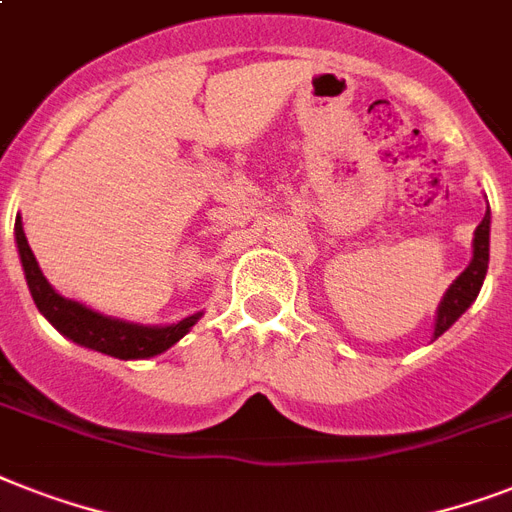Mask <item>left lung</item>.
<instances>
[{"mask_svg": "<svg viewBox=\"0 0 512 512\" xmlns=\"http://www.w3.org/2000/svg\"><path fill=\"white\" fill-rule=\"evenodd\" d=\"M489 231H492V212L486 207V215L481 225L473 233V260L465 271L452 281V287L446 289L444 300L438 303L436 324H433V337H441L470 305L476 303L478 292L484 287L486 271H489Z\"/></svg>", "mask_w": 512, "mask_h": 512, "instance_id": "left-lung-1", "label": "left lung"}]
</instances>
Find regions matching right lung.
<instances>
[{"instance_id":"obj_1","label":"right lung","mask_w":512,"mask_h":512,"mask_svg":"<svg viewBox=\"0 0 512 512\" xmlns=\"http://www.w3.org/2000/svg\"><path fill=\"white\" fill-rule=\"evenodd\" d=\"M15 244H18V257L23 265L28 292L34 297L36 308L60 335L68 337L82 348L98 350L106 356L122 358V361H138V358H154L164 350H170L175 342L183 340L196 321L204 316V311H196L175 324H135V321L116 319L106 313L87 308L79 300L63 297L50 281L44 279L42 268L36 263L34 252L28 247L26 233H23V220H15Z\"/></svg>"}]
</instances>
